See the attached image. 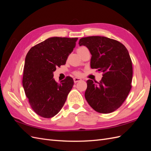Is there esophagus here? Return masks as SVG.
<instances>
[{"label":"esophagus","mask_w":151,"mask_h":151,"mask_svg":"<svg viewBox=\"0 0 151 151\" xmlns=\"http://www.w3.org/2000/svg\"><path fill=\"white\" fill-rule=\"evenodd\" d=\"M81 81V79L79 78V77H74V83H77V82Z\"/></svg>","instance_id":"obj_1"}]
</instances>
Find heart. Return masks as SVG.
<instances>
[{"instance_id": "b5f03b06", "label": "heart", "mask_w": 151, "mask_h": 151, "mask_svg": "<svg viewBox=\"0 0 151 151\" xmlns=\"http://www.w3.org/2000/svg\"><path fill=\"white\" fill-rule=\"evenodd\" d=\"M85 48V47H81V48H79L78 50H81V49H83V48ZM81 74H80V72H76V75H77V76H79Z\"/></svg>"}]
</instances>
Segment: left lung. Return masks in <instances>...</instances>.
<instances>
[{
  "mask_svg": "<svg viewBox=\"0 0 151 151\" xmlns=\"http://www.w3.org/2000/svg\"><path fill=\"white\" fill-rule=\"evenodd\" d=\"M79 45L89 49L91 67L103 73L99 83L87 81L86 101L99 113L115 111L125 101L132 88L133 69L129 52L120 42L104 36L82 38Z\"/></svg>",
  "mask_w": 151,
  "mask_h": 151,
  "instance_id": "8db88e82",
  "label": "left lung"
}]
</instances>
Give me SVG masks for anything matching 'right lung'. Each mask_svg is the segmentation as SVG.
Instances as JSON below:
<instances>
[{
    "label": "right lung",
    "mask_w": 151,
    "mask_h": 151,
    "mask_svg": "<svg viewBox=\"0 0 151 151\" xmlns=\"http://www.w3.org/2000/svg\"><path fill=\"white\" fill-rule=\"evenodd\" d=\"M77 38L52 37L32 47L27 53L22 86L31 107L38 115L52 118L60 111L74 85L70 77L57 83V67L65 65Z\"/></svg>",
    "instance_id": "1"
}]
</instances>
